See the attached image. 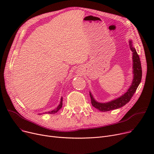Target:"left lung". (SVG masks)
<instances>
[{
    "instance_id": "left-lung-1",
    "label": "left lung",
    "mask_w": 154,
    "mask_h": 154,
    "mask_svg": "<svg viewBox=\"0 0 154 154\" xmlns=\"http://www.w3.org/2000/svg\"><path fill=\"white\" fill-rule=\"evenodd\" d=\"M129 45L130 48L133 52L132 59H133V74H134V79L131 85L129 87L127 92H125L124 95L120 96V97L111 100L106 103H100L97 102L92 94L90 93V97L91 99V103L93 107L96 108L97 109L99 110L102 112H107L112 110H115L119 108L124 106L127 104L134 95L135 92L137 87L139 85L142 75V71L141 63L140 60V58L139 55L137 54L135 48L132 46V40H129Z\"/></svg>"
}]
</instances>
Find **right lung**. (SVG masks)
<instances>
[{"label":"right lung","instance_id":"1","mask_svg":"<svg viewBox=\"0 0 154 154\" xmlns=\"http://www.w3.org/2000/svg\"><path fill=\"white\" fill-rule=\"evenodd\" d=\"M62 97L61 98V99H60V104L59 105V106L57 107L55 109H54V110H52V111H51V112H45V114H55V113H56V112H57L61 108H62Z\"/></svg>","mask_w":154,"mask_h":154}]
</instances>
